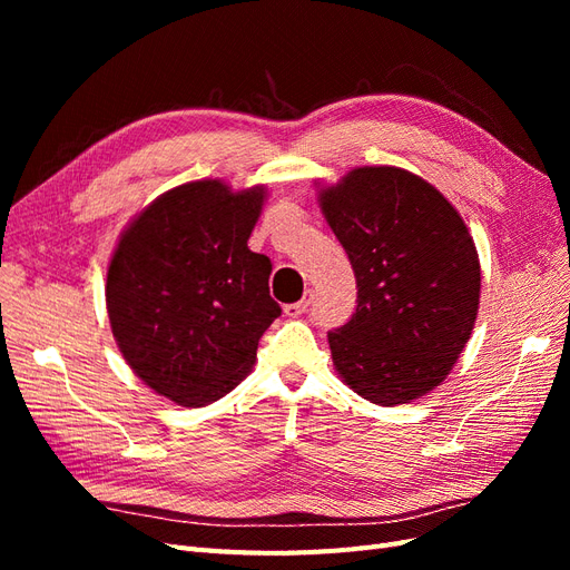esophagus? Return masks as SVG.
Returning <instances> with one entry per match:
<instances>
[{
  "label": "esophagus",
  "mask_w": 570,
  "mask_h": 570,
  "mask_svg": "<svg viewBox=\"0 0 570 570\" xmlns=\"http://www.w3.org/2000/svg\"><path fill=\"white\" fill-rule=\"evenodd\" d=\"M312 289H306V295L299 299V302H295V304H285V314L287 316H302L304 312H308V304H312Z\"/></svg>",
  "instance_id": "obj_1"
}]
</instances>
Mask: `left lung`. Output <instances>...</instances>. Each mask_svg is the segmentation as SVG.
I'll return each instance as SVG.
<instances>
[{
  "instance_id": "obj_1",
  "label": "left lung",
  "mask_w": 570,
  "mask_h": 570,
  "mask_svg": "<svg viewBox=\"0 0 570 570\" xmlns=\"http://www.w3.org/2000/svg\"><path fill=\"white\" fill-rule=\"evenodd\" d=\"M321 209L356 275V312L327 333L333 364L364 400L394 406L438 387L471 337L480 262L463 218L423 178L354 168Z\"/></svg>"
}]
</instances>
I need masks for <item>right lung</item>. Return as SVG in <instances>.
<instances>
[{
  "label": "right lung",
  "mask_w": 570,
  "mask_h": 570,
  "mask_svg": "<svg viewBox=\"0 0 570 570\" xmlns=\"http://www.w3.org/2000/svg\"><path fill=\"white\" fill-rule=\"evenodd\" d=\"M264 197V187L233 193L220 180L168 189L111 256L107 308L118 350L145 385L180 406L228 394L281 316L271 258L247 247Z\"/></svg>",
  "instance_id": "add662e5"
}]
</instances>
